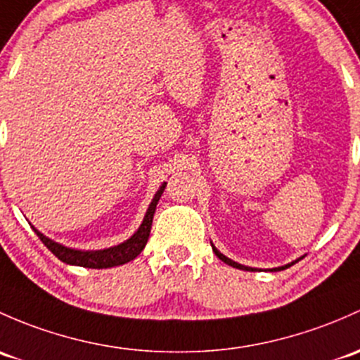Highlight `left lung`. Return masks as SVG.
Returning <instances> with one entry per match:
<instances>
[{
  "instance_id": "1",
  "label": "left lung",
  "mask_w": 360,
  "mask_h": 360,
  "mask_svg": "<svg viewBox=\"0 0 360 360\" xmlns=\"http://www.w3.org/2000/svg\"><path fill=\"white\" fill-rule=\"evenodd\" d=\"M212 250H214V252H215V255H217L219 259L222 260V262H224V264H228V266H231V267H236V269H241V271H257V269H253V267L243 266V264H238V262H234V260H231L229 257H226V255H224V253H221V252H219V250L215 248L214 245H212ZM300 259H302V257H300ZM295 262H297V260H295ZM295 262H291V264H286V266H281V267H274V269H271V271H281V269H286V267L293 266Z\"/></svg>"
}]
</instances>
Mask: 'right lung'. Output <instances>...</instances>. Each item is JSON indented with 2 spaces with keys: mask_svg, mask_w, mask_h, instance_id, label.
I'll list each match as a JSON object with an SVG mask.
<instances>
[{
  "mask_svg": "<svg viewBox=\"0 0 360 360\" xmlns=\"http://www.w3.org/2000/svg\"><path fill=\"white\" fill-rule=\"evenodd\" d=\"M165 184L162 183V186L158 188V191L155 193L153 200L148 205L143 222L139 224L138 231L129 238V240L122 241V243L115 245V247L103 248V250H77L65 247V245L58 243V241L51 240V238L44 236L41 231H37L32 226L34 233L39 236V240L46 245V248L53 252V255L58 257L62 262L70 264V266H79V267H88V269H107V267H115L122 266V264L131 262L134 260L139 253L143 252V248L146 247V241H148L150 231H151V222H153V214L157 209V203L160 200L162 193L165 190Z\"/></svg>",
  "mask_w": 360,
  "mask_h": 360,
  "instance_id": "right-lung-1",
  "label": "right lung"
}]
</instances>
